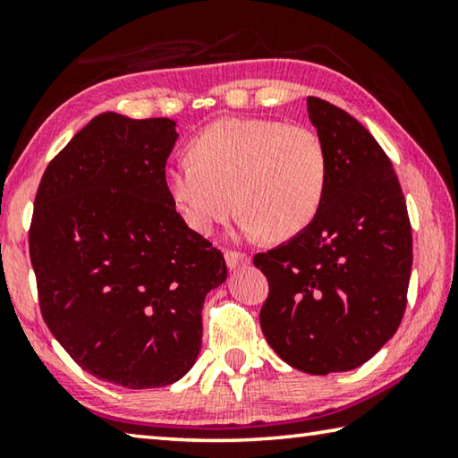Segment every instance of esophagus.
Masks as SVG:
<instances>
[{
    "label": "esophagus",
    "mask_w": 458,
    "mask_h": 458,
    "mask_svg": "<svg viewBox=\"0 0 458 458\" xmlns=\"http://www.w3.org/2000/svg\"><path fill=\"white\" fill-rule=\"evenodd\" d=\"M224 259H226V265L230 268H238L250 263V257L241 250H224Z\"/></svg>",
    "instance_id": "esophagus-1"
}]
</instances>
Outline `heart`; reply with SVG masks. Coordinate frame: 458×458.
I'll list each match as a JSON object with an SVG mask.
<instances>
[{
    "instance_id": "heart-1",
    "label": "heart",
    "mask_w": 458,
    "mask_h": 458,
    "mask_svg": "<svg viewBox=\"0 0 458 458\" xmlns=\"http://www.w3.org/2000/svg\"><path fill=\"white\" fill-rule=\"evenodd\" d=\"M190 155L166 166L165 185L198 234L226 222L238 203L246 234L289 241L316 220L328 190V150L310 126L224 118L193 138Z\"/></svg>"
}]
</instances>
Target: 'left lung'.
I'll return each instance as SVG.
<instances>
[{
  "label": "left lung",
  "instance_id": "obj_1",
  "mask_svg": "<svg viewBox=\"0 0 458 458\" xmlns=\"http://www.w3.org/2000/svg\"><path fill=\"white\" fill-rule=\"evenodd\" d=\"M330 177L316 220L252 259L268 281L260 328L279 357L311 375L360 367L402 322L411 224L399 179L371 132L340 107L308 98Z\"/></svg>",
  "mask_w": 458,
  "mask_h": 458
}]
</instances>
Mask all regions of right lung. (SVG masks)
<instances>
[{
	"label": "right lung",
	"mask_w": 458,
	"mask_h": 458,
	"mask_svg": "<svg viewBox=\"0 0 458 458\" xmlns=\"http://www.w3.org/2000/svg\"><path fill=\"white\" fill-rule=\"evenodd\" d=\"M175 126L93 118L48 163L28 232L48 330L83 371L128 389L190 371L203 300L228 275L166 191Z\"/></svg>",
	"instance_id": "add662e5"
}]
</instances>
